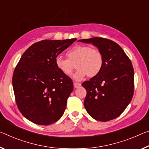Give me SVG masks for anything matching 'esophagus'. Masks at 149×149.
<instances>
[{"instance_id": "1", "label": "esophagus", "mask_w": 149, "mask_h": 149, "mask_svg": "<svg viewBox=\"0 0 149 149\" xmlns=\"http://www.w3.org/2000/svg\"><path fill=\"white\" fill-rule=\"evenodd\" d=\"M81 86V84L79 83H76V82H74V87L75 88H77V87H79Z\"/></svg>"}]
</instances>
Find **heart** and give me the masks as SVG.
I'll list each match as a JSON object with an SVG mask.
<instances>
[{
	"instance_id": "b5f03b06",
	"label": "heart",
	"mask_w": 149,
	"mask_h": 149,
	"mask_svg": "<svg viewBox=\"0 0 149 149\" xmlns=\"http://www.w3.org/2000/svg\"><path fill=\"white\" fill-rule=\"evenodd\" d=\"M68 59L61 56L56 58L58 69L66 76H71L75 68L77 70L74 75L76 80H81L87 75L93 77L102 70L104 57L100 49L89 46H76L68 51Z\"/></svg>"
}]
</instances>
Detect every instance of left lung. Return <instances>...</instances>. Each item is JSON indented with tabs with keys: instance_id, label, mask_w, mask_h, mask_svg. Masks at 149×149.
I'll use <instances>...</instances> for the list:
<instances>
[{
	"instance_id": "left-lung-1",
	"label": "left lung",
	"mask_w": 149,
	"mask_h": 149,
	"mask_svg": "<svg viewBox=\"0 0 149 149\" xmlns=\"http://www.w3.org/2000/svg\"><path fill=\"white\" fill-rule=\"evenodd\" d=\"M97 47L104 57V65L95 77L82 86L87 91L84 107L94 119L108 121L121 115L133 98L134 70L131 61L116 42L105 38L79 40Z\"/></svg>"
}]
</instances>
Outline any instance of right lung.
I'll use <instances>...</instances> for the list:
<instances>
[{"label": "right lung", "mask_w": 149, "mask_h": 149, "mask_svg": "<svg viewBox=\"0 0 149 149\" xmlns=\"http://www.w3.org/2000/svg\"><path fill=\"white\" fill-rule=\"evenodd\" d=\"M76 40L36 42L16 65L13 75L16 105L23 116L34 123L53 124L64 113L74 84L58 69L55 60Z\"/></svg>", "instance_id": "1"}]
</instances>
